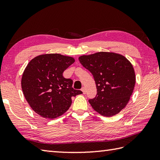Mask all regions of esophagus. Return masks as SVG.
I'll list each match as a JSON object with an SVG mask.
<instances>
[{
	"instance_id": "esophagus-1",
	"label": "esophagus",
	"mask_w": 160,
	"mask_h": 160,
	"mask_svg": "<svg viewBox=\"0 0 160 160\" xmlns=\"http://www.w3.org/2000/svg\"><path fill=\"white\" fill-rule=\"evenodd\" d=\"M81 90H82V93H86V89H85V88H84V87H82V89H81Z\"/></svg>"
}]
</instances>
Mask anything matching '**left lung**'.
I'll return each mask as SVG.
<instances>
[{
	"label": "left lung",
	"mask_w": 160,
	"mask_h": 160,
	"mask_svg": "<svg viewBox=\"0 0 160 160\" xmlns=\"http://www.w3.org/2000/svg\"><path fill=\"white\" fill-rule=\"evenodd\" d=\"M79 61L94 78L97 93L89 100L93 109L105 117L120 112L129 101L135 84L130 62L123 55L108 52L80 56Z\"/></svg>",
	"instance_id": "left-lung-1"
}]
</instances>
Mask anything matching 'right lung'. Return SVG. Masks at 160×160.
Segmentation results:
<instances>
[{"label": "right lung", "mask_w": 160, "mask_h": 160, "mask_svg": "<svg viewBox=\"0 0 160 160\" xmlns=\"http://www.w3.org/2000/svg\"><path fill=\"white\" fill-rule=\"evenodd\" d=\"M74 59L57 53L39 55L25 69L21 87L28 104L41 117L55 118L67 112L71 98L82 92L72 87L73 80L63 77Z\"/></svg>", "instance_id": "right-lung-1"}]
</instances>
